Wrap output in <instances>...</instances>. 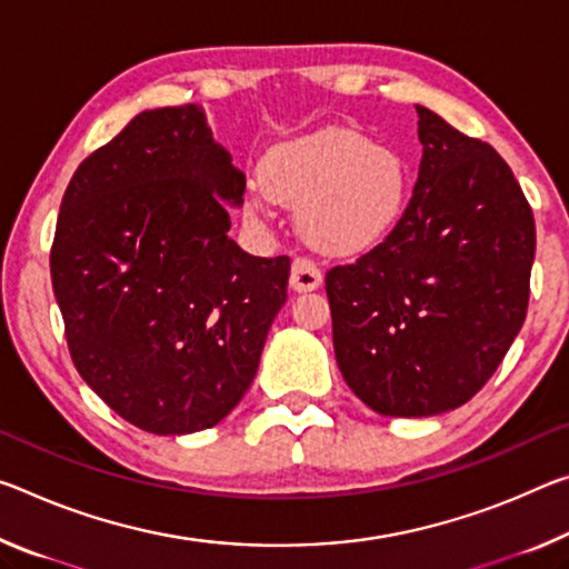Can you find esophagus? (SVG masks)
<instances>
[{
	"mask_svg": "<svg viewBox=\"0 0 569 569\" xmlns=\"http://www.w3.org/2000/svg\"><path fill=\"white\" fill-rule=\"evenodd\" d=\"M321 268L311 258H296L291 266V288L293 291H313L321 286Z\"/></svg>",
	"mask_w": 569,
	"mask_h": 569,
	"instance_id": "obj_1",
	"label": "esophagus"
}]
</instances>
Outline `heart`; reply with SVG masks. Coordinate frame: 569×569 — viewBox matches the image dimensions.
<instances>
[{
	"instance_id": "heart-1",
	"label": "heart",
	"mask_w": 569,
	"mask_h": 569,
	"mask_svg": "<svg viewBox=\"0 0 569 569\" xmlns=\"http://www.w3.org/2000/svg\"><path fill=\"white\" fill-rule=\"evenodd\" d=\"M276 202L299 204L303 238L329 256H357L398 228L410 202V169L400 151L351 129H321L266 154L246 212L273 218Z\"/></svg>"
}]
</instances>
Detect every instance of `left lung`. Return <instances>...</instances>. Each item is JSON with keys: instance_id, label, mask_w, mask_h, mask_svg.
<instances>
[{"instance_id": "left-lung-1", "label": "left lung", "mask_w": 569, "mask_h": 569, "mask_svg": "<svg viewBox=\"0 0 569 569\" xmlns=\"http://www.w3.org/2000/svg\"><path fill=\"white\" fill-rule=\"evenodd\" d=\"M415 111L422 159L400 224L327 273L341 377L390 418L456 410L489 382L525 323L537 246L507 161Z\"/></svg>"}]
</instances>
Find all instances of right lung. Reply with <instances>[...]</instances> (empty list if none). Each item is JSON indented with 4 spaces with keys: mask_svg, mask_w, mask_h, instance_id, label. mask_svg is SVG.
Here are the masks:
<instances>
[{
    "mask_svg": "<svg viewBox=\"0 0 569 569\" xmlns=\"http://www.w3.org/2000/svg\"><path fill=\"white\" fill-rule=\"evenodd\" d=\"M246 174L187 103L133 116L76 169L50 250L73 365L108 408L154 436L218 426L248 392L288 256L228 236Z\"/></svg>",
    "mask_w": 569,
    "mask_h": 569,
    "instance_id": "add662e5",
    "label": "right lung"
}]
</instances>
